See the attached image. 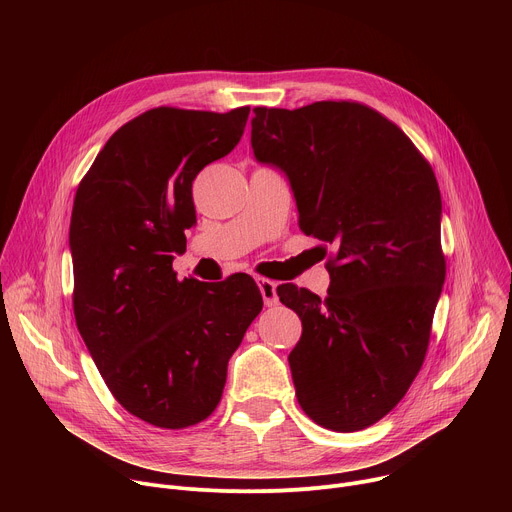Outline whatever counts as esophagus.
I'll return each mask as SVG.
<instances>
[{
	"instance_id": "obj_1",
	"label": "esophagus",
	"mask_w": 512,
	"mask_h": 512,
	"mask_svg": "<svg viewBox=\"0 0 512 512\" xmlns=\"http://www.w3.org/2000/svg\"><path fill=\"white\" fill-rule=\"evenodd\" d=\"M255 281H257V285H259V289H261L263 304H265L267 308L277 306V304H279V298H277V283L271 281V279H267V277H257Z\"/></svg>"
}]
</instances>
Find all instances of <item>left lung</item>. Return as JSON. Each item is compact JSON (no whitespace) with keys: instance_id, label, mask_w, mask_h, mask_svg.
Here are the masks:
<instances>
[{"instance_id":"left-lung-1","label":"left lung","mask_w":512,"mask_h":512,"mask_svg":"<svg viewBox=\"0 0 512 512\" xmlns=\"http://www.w3.org/2000/svg\"><path fill=\"white\" fill-rule=\"evenodd\" d=\"M253 113L257 162L287 176L300 229L336 249L326 300L277 287L302 320L287 356L298 403L326 429H364L403 399L427 352L446 279L440 188L413 141L367 105Z\"/></svg>"}]
</instances>
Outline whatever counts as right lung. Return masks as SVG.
<instances>
[{
	"instance_id": "1",
	"label": "right lung",
	"mask_w": 512,
	"mask_h": 512,
	"mask_svg": "<svg viewBox=\"0 0 512 512\" xmlns=\"http://www.w3.org/2000/svg\"><path fill=\"white\" fill-rule=\"evenodd\" d=\"M249 107H158L119 127L77 188L70 218L77 328L113 397L164 429L206 419L263 298L251 275L176 277L196 223L192 182L233 152Z\"/></svg>"
}]
</instances>
